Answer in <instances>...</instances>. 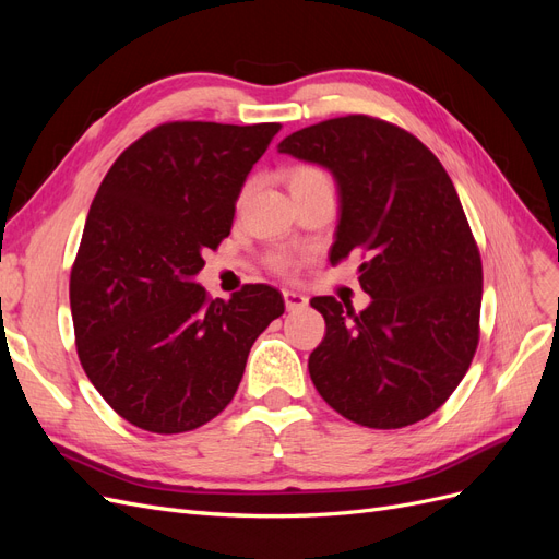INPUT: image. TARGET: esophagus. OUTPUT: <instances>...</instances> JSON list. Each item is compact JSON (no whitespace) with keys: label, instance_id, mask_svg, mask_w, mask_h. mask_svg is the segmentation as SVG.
<instances>
[{"label":"esophagus","instance_id":"obj_1","mask_svg":"<svg viewBox=\"0 0 559 559\" xmlns=\"http://www.w3.org/2000/svg\"><path fill=\"white\" fill-rule=\"evenodd\" d=\"M284 306L289 312H296L308 306V298L298 292H284Z\"/></svg>","mask_w":559,"mask_h":559}]
</instances>
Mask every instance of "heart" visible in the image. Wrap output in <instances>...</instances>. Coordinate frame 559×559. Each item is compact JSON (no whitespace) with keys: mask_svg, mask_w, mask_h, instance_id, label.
Returning <instances> with one entry per match:
<instances>
[{"mask_svg":"<svg viewBox=\"0 0 559 559\" xmlns=\"http://www.w3.org/2000/svg\"><path fill=\"white\" fill-rule=\"evenodd\" d=\"M329 181V175L321 170L317 165H294L289 173H286V183H289V191L292 195L302 191V189H310L314 183H324ZM270 267L275 270L280 275H292L296 261L292 257H286V253H275L273 259H270Z\"/></svg>","mask_w":559,"mask_h":559,"instance_id":"heart-1","label":"heart"}]
</instances>
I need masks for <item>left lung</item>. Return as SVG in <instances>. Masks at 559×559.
Segmentation results:
<instances>
[{"label":"left lung","instance_id":"left-lung-1","mask_svg":"<svg viewBox=\"0 0 559 559\" xmlns=\"http://www.w3.org/2000/svg\"><path fill=\"white\" fill-rule=\"evenodd\" d=\"M280 151L333 173L331 265L359 257L373 298L361 312L310 300L326 321L308 361L317 392L361 427L415 425L450 399L480 341L483 261L454 183L415 134L366 114L302 128Z\"/></svg>","mask_w":559,"mask_h":559}]
</instances>
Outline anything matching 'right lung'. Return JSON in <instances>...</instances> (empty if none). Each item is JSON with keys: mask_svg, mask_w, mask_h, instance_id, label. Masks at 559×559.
Masks as SVG:
<instances>
[{"mask_svg": "<svg viewBox=\"0 0 559 559\" xmlns=\"http://www.w3.org/2000/svg\"><path fill=\"white\" fill-rule=\"evenodd\" d=\"M280 123L170 121L144 132L99 183L70 275L76 354L130 425L183 433L233 401L253 341L284 312L267 284L228 302L193 277L230 235L242 183Z\"/></svg>", "mask_w": 559, "mask_h": 559, "instance_id": "obj_1", "label": "right lung"}]
</instances>
